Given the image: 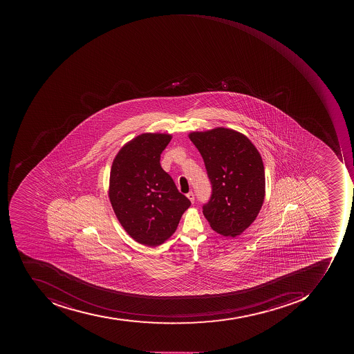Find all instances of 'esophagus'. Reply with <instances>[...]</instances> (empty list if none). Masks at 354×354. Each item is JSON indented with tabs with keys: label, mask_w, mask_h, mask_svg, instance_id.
Here are the masks:
<instances>
[{
	"label": "esophagus",
	"mask_w": 354,
	"mask_h": 354,
	"mask_svg": "<svg viewBox=\"0 0 354 354\" xmlns=\"http://www.w3.org/2000/svg\"><path fill=\"white\" fill-rule=\"evenodd\" d=\"M187 198H188V199L190 200V202H192V203H194V192H188Z\"/></svg>",
	"instance_id": "34e87169"
}]
</instances>
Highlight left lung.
<instances>
[{
    "label": "left lung",
    "instance_id": "obj_1",
    "mask_svg": "<svg viewBox=\"0 0 354 354\" xmlns=\"http://www.w3.org/2000/svg\"><path fill=\"white\" fill-rule=\"evenodd\" d=\"M188 136L202 155L212 183L204 216L217 233L241 235L259 215L265 198L261 154L247 136L225 127Z\"/></svg>",
    "mask_w": 354,
    "mask_h": 354
}]
</instances>
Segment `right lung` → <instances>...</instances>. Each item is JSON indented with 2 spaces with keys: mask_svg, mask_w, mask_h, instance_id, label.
I'll use <instances>...</instances> for the list:
<instances>
[{
  "mask_svg": "<svg viewBox=\"0 0 354 354\" xmlns=\"http://www.w3.org/2000/svg\"><path fill=\"white\" fill-rule=\"evenodd\" d=\"M171 138L160 133L139 135L120 149L111 169L113 212L127 233L148 247L164 243L192 204L160 166V154Z\"/></svg>",
  "mask_w": 354,
  "mask_h": 354,
  "instance_id": "right-lung-1",
  "label": "right lung"
}]
</instances>
